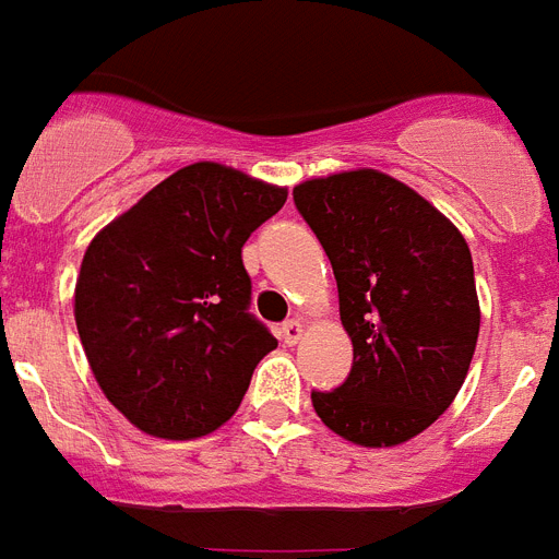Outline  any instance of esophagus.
<instances>
[{
	"label": "esophagus",
	"mask_w": 559,
	"mask_h": 559,
	"mask_svg": "<svg viewBox=\"0 0 559 559\" xmlns=\"http://www.w3.org/2000/svg\"><path fill=\"white\" fill-rule=\"evenodd\" d=\"M302 334H306V325H302V320H288V323L280 329V337H283L288 346H294V343L302 341Z\"/></svg>",
	"instance_id": "34e87169"
}]
</instances>
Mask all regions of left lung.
Instances as JSON below:
<instances>
[{
  "label": "left lung",
  "mask_w": 559,
  "mask_h": 559,
  "mask_svg": "<svg viewBox=\"0 0 559 559\" xmlns=\"http://www.w3.org/2000/svg\"><path fill=\"white\" fill-rule=\"evenodd\" d=\"M294 204L332 262L355 364L311 392L320 421L360 448H395L462 390L479 337L471 248L413 187L349 169L294 187Z\"/></svg>",
  "instance_id": "left-lung-1"
}]
</instances>
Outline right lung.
<instances>
[{
    "mask_svg": "<svg viewBox=\"0 0 559 559\" xmlns=\"http://www.w3.org/2000/svg\"><path fill=\"white\" fill-rule=\"evenodd\" d=\"M285 187L199 160L111 218L74 285L80 343L103 395L146 436L187 441L239 409L274 334L248 314L242 245Z\"/></svg>",
    "mask_w": 559,
    "mask_h": 559,
    "instance_id": "right-lung-1",
    "label": "right lung"
}]
</instances>
